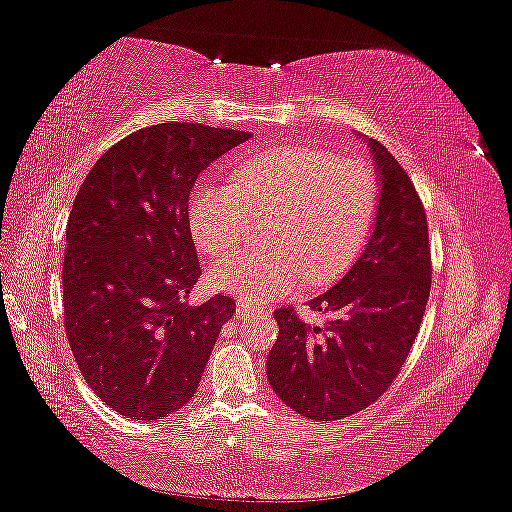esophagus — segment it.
<instances>
[{
	"label": "esophagus",
	"mask_w": 512,
	"mask_h": 512,
	"mask_svg": "<svg viewBox=\"0 0 512 512\" xmlns=\"http://www.w3.org/2000/svg\"><path fill=\"white\" fill-rule=\"evenodd\" d=\"M255 314H259L257 307H253L246 300H237V318H250V316H255Z\"/></svg>",
	"instance_id": "obj_1"
}]
</instances>
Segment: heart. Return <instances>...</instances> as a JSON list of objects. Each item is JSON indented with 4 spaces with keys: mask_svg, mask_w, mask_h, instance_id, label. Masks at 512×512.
I'll use <instances>...</instances> for the list:
<instances>
[{
    "mask_svg": "<svg viewBox=\"0 0 512 512\" xmlns=\"http://www.w3.org/2000/svg\"><path fill=\"white\" fill-rule=\"evenodd\" d=\"M377 178L366 162L311 146H280L241 164L235 183L205 185L189 201L198 250L223 255L250 219L273 216L268 248L219 259L207 284L257 302L282 298L305 280L325 284L352 264L377 214Z\"/></svg>",
    "mask_w": 512,
    "mask_h": 512,
    "instance_id": "heart-1",
    "label": "heart"
}]
</instances>
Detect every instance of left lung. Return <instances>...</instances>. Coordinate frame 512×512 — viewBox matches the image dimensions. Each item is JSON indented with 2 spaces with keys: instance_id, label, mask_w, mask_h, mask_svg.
Instances as JSON below:
<instances>
[{
  "instance_id": "obj_1",
  "label": "left lung",
  "mask_w": 512,
  "mask_h": 512,
  "mask_svg": "<svg viewBox=\"0 0 512 512\" xmlns=\"http://www.w3.org/2000/svg\"><path fill=\"white\" fill-rule=\"evenodd\" d=\"M377 171V214L363 253L332 289L309 300L332 316L311 327L277 309L268 384L309 420L366 409L393 384L418 336L431 289L427 216L411 178L384 144L361 137Z\"/></svg>"
}]
</instances>
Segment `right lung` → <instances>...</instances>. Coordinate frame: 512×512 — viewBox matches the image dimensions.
I'll return each mask as SVG.
<instances>
[{
	"mask_svg": "<svg viewBox=\"0 0 512 512\" xmlns=\"http://www.w3.org/2000/svg\"><path fill=\"white\" fill-rule=\"evenodd\" d=\"M248 131L158 124L124 137L85 176L67 221L69 348L101 402L151 422L183 409L235 300L187 305L201 277L189 194Z\"/></svg>",
	"mask_w": 512,
	"mask_h": 512,
	"instance_id": "add662e5",
	"label": "right lung"
}]
</instances>
